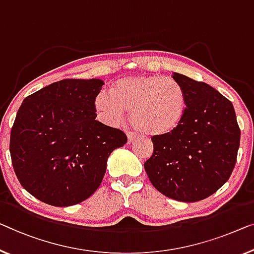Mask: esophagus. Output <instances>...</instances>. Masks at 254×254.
Instances as JSON below:
<instances>
[{"mask_svg": "<svg viewBox=\"0 0 254 254\" xmlns=\"http://www.w3.org/2000/svg\"><path fill=\"white\" fill-rule=\"evenodd\" d=\"M134 140V134L131 133V132H127V142L130 143Z\"/></svg>", "mask_w": 254, "mask_h": 254, "instance_id": "34e87169", "label": "esophagus"}]
</instances>
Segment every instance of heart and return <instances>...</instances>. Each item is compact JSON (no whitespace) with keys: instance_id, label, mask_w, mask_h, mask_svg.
<instances>
[{"instance_id":"obj_1","label":"heart","mask_w":254,"mask_h":254,"mask_svg":"<svg viewBox=\"0 0 254 254\" xmlns=\"http://www.w3.org/2000/svg\"><path fill=\"white\" fill-rule=\"evenodd\" d=\"M98 115L115 126L124 113L146 135H164L179 127L186 114V92L179 82L160 75H138L116 81L111 94H98L94 101Z\"/></svg>"}]
</instances>
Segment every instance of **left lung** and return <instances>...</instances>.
I'll use <instances>...</instances> for the list:
<instances>
[{"label":"left lung","instance_id":"obj_1","mask_svg":"<svg viewBox=\"0 0 254 254\" xmlns=\"http://www.w3.org/2000/svg\"><path fill=\"white\" fill-rule=\"evenodd\" d=\"M187 98L186 114L176 130L153 135L154 151L145 162L150 183L180 202L214 194L232 175L241 130L233 104L204 82L173 73Z\"/></svg>","mask_w":254,"mask_h":254}]
</instances>
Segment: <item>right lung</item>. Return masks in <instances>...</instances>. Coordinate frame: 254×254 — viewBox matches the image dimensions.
Instances as JSON below:
<instances>
[{
    "label": "right lung",
    "mask_w": 254,
    "mask_h": 254,
    "mask_svg": "<svg viewBox=\"0 0 254 254\" xmlns=\"http://www.w3.org/2000/svg\"><path fill=\"white\" fill-rule=\"evenodd\" d=\"M101 79L66 78L26 97L11 128L10 154L19 183L54 206L89 198L106 172L108 156L126 145L120 128L96 120Z\"/></svg>",
    "instance_id": "obj_1"
}]
</instances>
